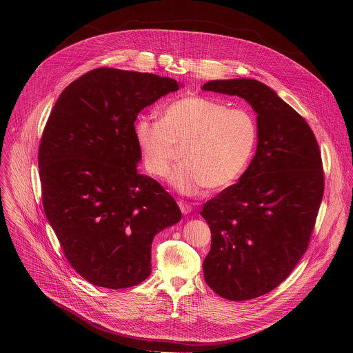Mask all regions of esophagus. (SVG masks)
<instances>
[{
  "label": "esophagus",
  "mask_w": 353,
  "mask_h": 353,
  "mask_svg": "<svg viewBox=\"0 0 353 353\" xmlns=\"http://www.w3.org/2000/svg\"><path fill=\"white\" fill-rule=\"evenodd\" d=\"M178 205H179V208H181V210H182L183 214H189V213L193 210V206H192L189 202L179 201L178 202Z\"/></svg>",
  "instance_id": "esophagus-1"
}]
</instances>
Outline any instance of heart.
Wrapping results in <instances>:
<instances>
[{
  "mask_svg": "<svg viewBox=\"0 0 353 353\" xmlns=\"http://www.w3.org/2000/svg\"><path fill=\"white\" fill-rule=\"evenodd\" d=\"M134 134L145 168L159 178L170 172L176 147H183L171 183L183 194H196L205 186L225 188L245 171L256 143V123L245 108L186 97L167 104L161 119L140 117Z\"/></svg>",
  "mask_w": 353,
  "mask_h": 353,
  "instance_id": "obj_1",
  "label": "heart"
}]
</instances>
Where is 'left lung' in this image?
<instances>
[{"mask_svg": "<svg viewBox=\"0 0 353 353\" xmlns=\"http://www.w3.org/2000/svg\"><path fill=\"white\" fill-rule=\"evenodd\" d=\"M202 90L239 97L256 114L250 165L200 212L212 232L206 284L224 299L250 301L281 284L308 248L325 188L321 152L302 115L263 83L212 80Z\"/></svg>", "mask_w": 353, "mask_h": 353, "instance_id": "1", "label": "left lung"}]
</instances>
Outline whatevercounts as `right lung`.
Instances as JSON below:
<instances>
[{"label":"right lung","mask_w":353,"mask_h":353,"mask_svg":"<svg viewBox=\"0 0 353 353\" xmlns=\"http://www.w3.org/2000/svg\"><path fill=\"white\" fill-rule=\"evenodd\" d=\"M179 87L98 68L70 83L51 111L38 154L43 209L66 259L94 285L144 281L154 235L182 217L163 186L137 172L134 134L139 112Z\"/></svg>","instance_id":"1"}]
</instances>
